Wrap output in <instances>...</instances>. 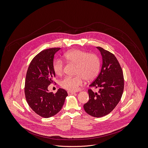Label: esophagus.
<instances>
[{"instance_id":"1","label":"esophagus","mask_w":148,"mask_h":148,"mask_svg":"<svg viewBox=\"0 0 148 148\" xmlns=\"http://www.w3.org/2000/svg\"><path fill=\"white\" fill-rule=\"evenodd\" d=\"M67 94L68 95H73V94H74L75 92H73V91H67Z\"/></svg>"}]
</instances>
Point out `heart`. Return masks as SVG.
<instances>
[{"instance_id": "obj_1", "label": "heart", "mask_w": 148, "mask_h": 148, "mask_svg": "<svg viewBox=\"0 0 148 148\" xmlns=\"http://www.w3.org/2000/svg\"><path fill=\"white\" fill-rule=\"evenodd\" d=\"M66 62L77 65L75 77H65L60 82L61 86L69 91H75L79 89L84 81L95 79L98 75L100 62L98 57L95 54L81 50H70L64 54ZM53 69L57 75H61L64 73V64L62 60L56 59L53 62Z\"/></svg>"}]
</instances>
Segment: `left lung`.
<instances>
[{
    "label": "left lung",
    "instance_id": "1",
    "mask_svg": "<svg viewBox=\"0 0 148 148\" xmlns=\"http://www.w3.org/2000/svg\"><path fill=\"white\" fill-rule=\"evenodd\" d=\"M102 57V66L98 77L89 86L99 92L88 90L89 100L84 104L86 113L95 117L110 114L120 101L124 90L121 67L115 56L101 47H97Z\"/></svg>",
    "mask_w": 148,
    "mask_h": 148
}]
</instances>
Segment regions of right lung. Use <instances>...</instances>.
Masks as SVG:
<instances>
[{
    "label": "right lung",
    "instance_id": "add662e5",
    "mask_svg": "<svg viewBox=\"0 0 148 148\" xmlns=\"http://www.w3.org/2000/svg\"><path fill=\"white\" fill-rule=\"evenodd\" d=\"M60 48H50L37 54L28 67L25 82V95L33 111L45 118L50 117L60 111L67 92L59 88L55 94L48 87L53 83L55 73L53 69L54 56Z\"/></svg>",
    "mask_w": 148,
    "mask_h": 148
}]
</instances>
